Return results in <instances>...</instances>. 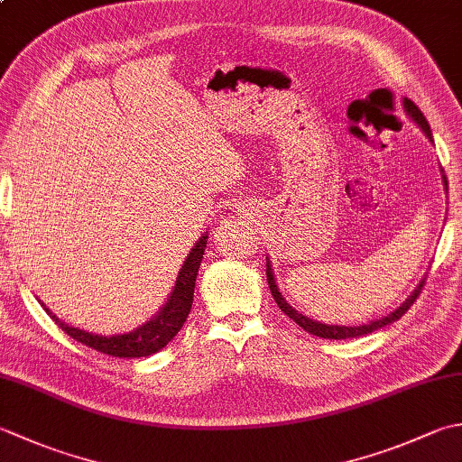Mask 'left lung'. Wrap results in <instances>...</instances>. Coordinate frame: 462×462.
I'll use <instances>...</instances> for the list:
<instances>
[{"instance_id":"1","label":"left lung","mask_w":462,"mask_h":462,"mask_svg":"<svg viewBox=\"0 0 462 462\" xmlns=\"http://www.w3.org/2000/svg\"><path fill=\"white\" fill-rule=\"evenodd\" d=\"M403 106H405V111H407V115L411 116V119H413V121L420 126V131H423V133L427 134V139L433 141V134H430V126H429V123H427V119H425V115L420 113L419 106H417L413 101H411V99H405V101H403ZM440 172H443V169H440ZM443 184H445V190H448V182H447V176H445V174H443ZM266 278H268V286H270V291H272L273 300H276V303H278V308H280L283 313H286V316H288L290 319L296 321L301 329H306L308 333H311V336H318V337H323V339H351V337H361V336H365V333L381 329V328L389 326V323L397 321L401 316H405V311H407L411 306H413L415 300L419 298L420 290H423V286H425V280H427V278L420 280L419 286H417L413 291H411V296H409L403 303H401V306H399L397 310L387 313L385 318L375 319V321H369V323H365V326H351V328H349V326H329V323H321V321H316V319H310L308 316H303V313L293 310V308L290 306V303H288L286 300H283V296H282L278 286H276V278H273L270 260H268V263H266Z\"/></svg>"}]
</instances>
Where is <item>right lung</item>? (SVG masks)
Here are the masks:
<instances>
[{
	"mask_svg": "<svg viewBox=\"0 0 462 462\" xmlns=\"http://www.w3.org/2000/svg\"><path fill=\"white\" fill-rule=\"evenodd\" d=\"M206 240H208V234H204L202 238H199L196 246L190 250L189 256H186L164 308H161V311L139 329L121 333V336H99V333H89L85 329L69 326V323L59 319L51 310L43 306V303L42 306L47 311V316L51 318L69 337L83 343L87 347L101 351L105 356L126 359L152 356V353L161 351L164 346H169V341L180 331L186 318H189L194 298V282L196 276H199L200 262L204 258Z\"/></svg>",
	"mask_w": 462,
	"mask_h": 462,
	"instance_id": "right-lung-1",
	"label": "right lung"
}]
</instances>
